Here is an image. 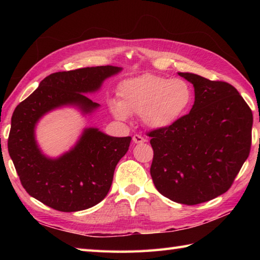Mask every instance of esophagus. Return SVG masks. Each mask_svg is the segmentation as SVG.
<instances>
[{"mask_svg":"<svg viewBox=\"0 0 260 260\" xmlns=\"http://www.w3.org/2000/svg\"><path fill=\"white\" fill-rule=\"evenodd\" d=\"M133 142L135 143V144H140V143L146 142V140H145L143 136H141V135H139V134H135V135L133 136Z\"/></svg>","mask_w":260,"mask_h":260,"instance_id":"esophagus-1","label":"esophagus"}]
</instances>
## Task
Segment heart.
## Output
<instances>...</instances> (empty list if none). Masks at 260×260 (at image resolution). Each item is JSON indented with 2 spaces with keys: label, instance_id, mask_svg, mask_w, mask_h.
Returning a JSON list of instances; mask_svg holds the SVG:
<instances>
[{
  "label": "heart",
  "instance_id": "heart-1",
  "mask_svg": "<svg viewBox=\"0 0 260 260\" xmlns=\"http://www.w3.org/2000/svg\"><path fill=\"white\" fill-rule=\"evenodd\" d=\"M120 101L110 102V109L118 118L142 116L152 128H167L187 113L193 101L191 86L181 78L170 79L145 74L120 84Z\"/></svg>",
  "mask_w": 260,
  "mask_h": 260
}]
</instances>
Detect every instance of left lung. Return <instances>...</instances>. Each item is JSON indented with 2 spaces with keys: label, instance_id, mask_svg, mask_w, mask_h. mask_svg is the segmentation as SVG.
Masks as SVG:
<instances>
[{
  "label": "left lung",
  "instance_id": "left-lung-1",
  "mask_svg": "<svg viewBox=\"0 0 260 260\" xmlns=\"http://www.w3.org/2000/svg\"><path fill=\"white\" fill-rule=\"evenodd\" d=\"M194 87L190 113L148 132L153 183L174 202L194 206L223 194L250 153L252 113L236 88L179 73Z\"/></svg>",
  "mask_w": 260,
  "mask_h": 260
}]
</instances>
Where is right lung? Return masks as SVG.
Listing matches in <instances>:
<instances>
[{"label":"right lung","mask_w":260,"mask_h":260,"mask_svg":"<svg viewBox=\"0 0 260 260\" xmlns=\"http://www.w3.org/2000/svg\"><path fill=\"white\" fill-rule=\"evenodd\" d=\"M120 68L114 66L59 71L43 79L14 109L8 148L25 191L46 206L62 212L91 208L107 196L114 171L128 151L132 137H112L87 128L70 152L46 157L38 148L35 126L41 116L63 105H76L84 113L99 106L84 92L101 87Z\"/></svg>","instance_id":"add662e5"}]
</instances>
